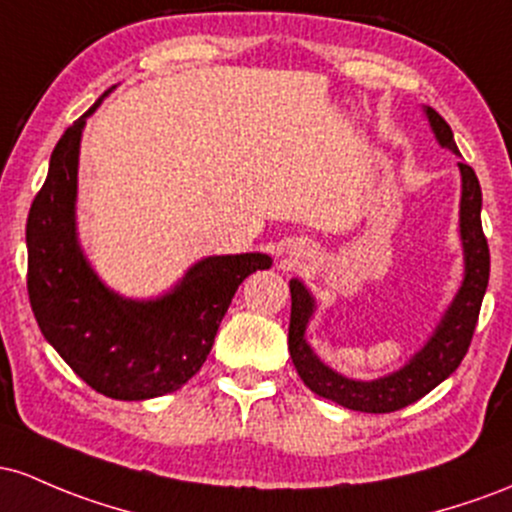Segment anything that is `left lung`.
Listing matches in <instances>:
<instances>
[{
	"label": "left lung",
	"mask_w": 512,
	"mask_h": 512,
	"mask_svg": "<svg viewBox=\"0 0 512 512\" xmlns=\"http://www.w3.org/2000/svg\"><path fill=\"white\" fill-rule=\"evenodd\" d=\"M430 130L440 147L450 149L452 154L462 157L452 137L450 125L438 111L423 106ZM459 174H462V198H459V239H462L464 254V278L459 285L457 295L452 297L450 307L445 309L442 319L435 326L433 336L423 343L421 350L411 355V360L399 370L389 375L377 377V380H353V377L341 375L331 370L329 365L321 363L307 343V326L317 312V300L302 280H290L292 312H290V333H287V348L295 363L297 375L312 389L314 394L324 399L336 401L346 409L363 413H392L413 404L430 389L445 382L452 372L457 370L462 358L467 355L469 343H472L476 321H479V309L484 302L488 271H491V256H488V244L481 229V186L476 179L474 169L469 164L459 162Z\"/></svg>",
	"instance_id": "obj_1"
}]
</instances>
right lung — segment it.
Here are the masks:
<instances>
[{
	"label": "right lung",
	"mask_w": 512,
	"mask_h": 512,
	"mask_svg": "<svg viewBox=\"0 0 512 512\" xmlns=\"http://www.w3.org/2000/svg\"><path fill=\"white\" fill-rule=\"evenodd\" d=\"M60 137L26 222L28 297L45 341L91 389L120 401L176 392L210 355L237 287L273 266L268 254L200 258L164 295H118L86 261L77 234L79 145L86 118Z\"/></svg>",
	"instance_id": "right-lung-1"
}]
</instances>
